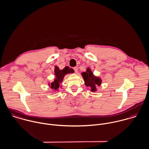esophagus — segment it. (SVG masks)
Segmentation results:
<instances>
[{"mask_svg": "<svg viewBox=\"0 0 149 149\" xmlns=\"http://www.w3.org/2000/svg\"><path fill=\"white\" fill-rule=\"evenodd\" d=\"M73 69H74V72H75V73H77V72H78V68H77V67H74V68H73Z\"/></svg>", "mask_w": 149, "mask_h": 149, "instance_id": "esophagus-1", "label": "esophagus"}]
</instances>
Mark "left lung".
Listing matches in <instances>:
<instances>
[{
  "label": "left lung",
  "instance_id": "1",
  "mask_svg": "<svg viewBox=\"0 0 149 149\" xmlns=\"http://www.w3.org/2000/svg\"><path fill=\"white\" fill-rule=\"evenodd\" d=\"M81 74L84 79L86 86L90 87L91 91L96 92L97 91V87H99L101 85L102 81L101 78L95 76L90 68H87L86 72H82Z\"/></svg>",
  "mask_w": 149,
  "mask_h": 149
}]
</instances>
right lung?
I'll return each mask as SVG.
<instances>
[{
    "label": "right lung",
    "instance_id": "right-lung-1",
    "mask_svg": "<svg viewBox=\"0 0 149 149\" xmlns=\"http://www.w3.org/2000/svg\"><path fill=\"white\" fill-rule=\"evenodd\" d=\"M54 75L55 78L52 82L49 83L48 86L50 87V88L53 90L54 91H59L58 88L59 87H62V82L63 80L65 75L69 73H73L74 72L72 68L69 66H65L63 69H59V67L57 66H54Z\"/></svg>",
    "mask_w": 149,
    "mask_h": 149
}]
</instances>
